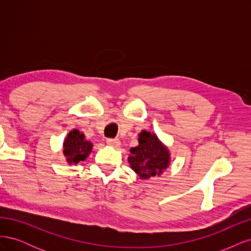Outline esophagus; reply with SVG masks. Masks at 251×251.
I'll return each instance as SVG.
<instances>
[{"mask_svg": "<svg viewBox=\"0 0 251 251\" xmlns=\"http://www.w3.org/2000/svg\"><path fill=\"white\" fill-rule=\"evenodd\" d=\"M107 143L109 144V146L111 147H114V148H118L120 146V141L119 139H113V138H109L107 139Z\"/></svg>", "mask_w": 251, "mask_h": 251, "instance_id": "esophagus-1", "label": "esophagus"}]
</instances>
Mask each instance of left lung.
Wrapping results in <instances>:
<instances>
[{
    "instance_id": "obj_1",
    "label": "left lung",
    "mask_w": 251,
    "mask_h": 251,
    "mask_svg": "<svg viewBox=\"0 0 251 251\" xmlns=\"http://www.w3.org/2000/svg\"><path fill=\"white\" fill-rule=\"evenodd\" d=\"M139 144L130 150L128 162L140 179H149L160 175L170 164V153L155 134L142 131Z\"/></svg>"
}]
</instances>
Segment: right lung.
Here are the masks:
<instances>
[{
    "label": "right lung",
    "mask_w": 251,
    "mask_h": 251,
    "mask_svg": "<svg viewBox=\"0 0 251 251\" xmlns=\"http://www.w3.org/2000/svg\"><path fill=\"white\" fill-rule=\"evenodd\" d=\"M92 143L85 140V135L78 130L71 131L64 141V154L69 164L83 161L92 151Z\"/></svg>",
    "instance_id": "right-lung-1"
}]
</instances>
